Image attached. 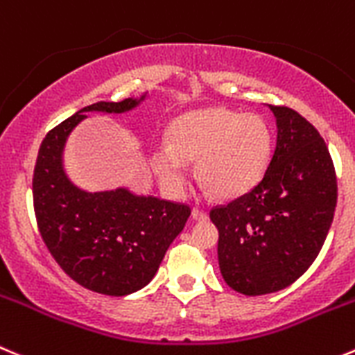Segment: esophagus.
I'll use <instances>...</instances> for the list:
<instances>
[{
  "label": "esophagus",
  "instance_id": "esophagus-1",
  "mask_svg": "<svg viewBox=\"0 0 355 355\" xmlns=\"http://www.w3.org/2000/svg\"><path fill=\"white\" fill-rule=\"evenodd\" d=\"M191 216H193V219H197V221H205L207 219V212L202 211V209L195 207L193 211H191Z\"/></svg>",
  "mask_w": 355,
  "mask_h": 355
}]
</instances>
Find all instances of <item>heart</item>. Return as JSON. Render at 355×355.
<instances>
[{"instance_id":"obj_1","label":"heart","mask_w":355,"mask_h":355,"mask_svg":"<svg viewBox=\"0 0 355 355\" xmlns=\"http://www.w3.org/2000/svg\"><path fill=\"white\" fill-rule=\"evenodd\" d=\"M272 132L259 114L230 107H205L184 113L168 127V146L155 148L151 165L162 188L172 197L188 183L184 162H197V180L219 198L251 190L265 172Z\"/></svg>"}]
</instances>
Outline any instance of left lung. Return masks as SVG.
Here are the masks:
<instances>
[{"label":"left lung","mask_w":355,"mask_h":355,"mask_svg":"<svg viewBox=\"0 0 355 355\" xmlns=\"http://www.w3.org/2000/svg\"><path fill=\"white\" fill-rule=\"evenodd\" d=\"M277 144L263 180L211 209L225 282L248 296L291 286L319 254L338 197L335 165L317 129L298 111L270 106Z\"/></svg>","instance_id":"left-lung-1"}]
</instances>
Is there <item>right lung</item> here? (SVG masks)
I'll return each instance as SVG.
<instances>
[{
    "mask_svg": "<svg viewBox=\"0 0 355 355\" xmlns=\"http://www.w3.org/2000/svg\"><path fill=\"white\" fill-rule=\"evenodd\" d=\"M144 97L83 107L46 134L36 158L33 202L43 242L74 282L101 295L125 296L144 288L191 214L190 205L127 188L89 193L64 172V144L85 113H125Z\"/></svg>",
    "mask_w": 355,
    "mask_h": 355,
    "instance_id": "right-lung-1",
    "label": "right lung"
}]
</instances>
